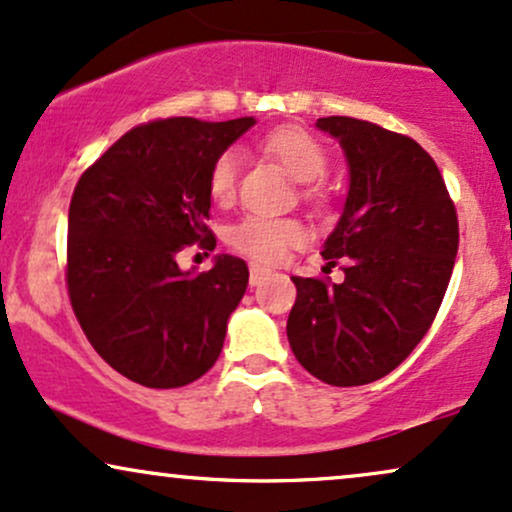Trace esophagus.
I'll return each instance as SVG.
<instances>
[{
	"instance_id": "34e87169",
	"label": "esophagus",
	"mask_w": 512,
	"mask_h": 512,
	"mask_svg": "<svg viewBox=\"0 0 512 512\" xmlns=\"http://www.w3.org/2000/svg\"><path fill=\"white\" fill-rule=\"evenodd\" d=\"M268 275H270L268 268L258 266V263H251V268H249V280H251V285H261V282L266 280Z\"/></svg>"
}]
</instances>
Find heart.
Here are the masks:
<instances>
[{"mask_svg": "<svg viewBox=\"0 0 512 512\" xmlns=\"http://www.w3.org/2000/svg\"><path fill=\"white\" fill-rule=\"evenodd\" d=\"M263 148L273 158H278L285 170L292 174L297 182H316L326 172L328 158L326 150L314 136L302 129L285 126V129L273 131L263 141ZM239 172V153L234 148L225 150L210 167V196L215 201L225 203L234 196ZM227 239L237 251L256 258L263 263H278L287 256V251L299 246L306 239V227L294 218H268V215H246L234 222L227 232Z\"/></svg>", "mask_w": 512, "mask_h": 512, "instance_id": "heart-1", "label": "heart"}]
</instances>
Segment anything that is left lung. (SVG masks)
Masks as SVG:
<instances>
[{
  "label": "left lung",
  "instance_id": "obj_1",
  "mask_svg": "<svg viewBox=\"0 0 512 512\" xmlns=\"http://www.w3.org/2000/svg\"><path fill=\"white\" fill-rule=\"evenodd\" d=\"M340 143L350 184L323 242L345 280L299 278L287 340L328 386L378 381L410 357L438 314L458 256V215L431 155L412 138L352 117H321Z\"/></svg>",
  "mask_w": 512,
  "mask_h": 512
}]
</instances>
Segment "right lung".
Segmentation results:
<instances>
[{"instance_id": "right-lung-1", "label": "right lung", "mask_w": 512, "mask_h": 512, "mask_svg": "<svg viewBox=\"0 0 512 512\" xmlns=\"http://www.w3.org/2000/svg\"><path fill=\"white\" fill-rule=\"evenodd\" d=\"M256 124L174 117L126 131L78 179L69 206L66 285L95 352L146 388L194 383L218 362L249 268L215 256L208 273L177 254L208 230L210 167Z\"/></svg>"}]
</instances>
